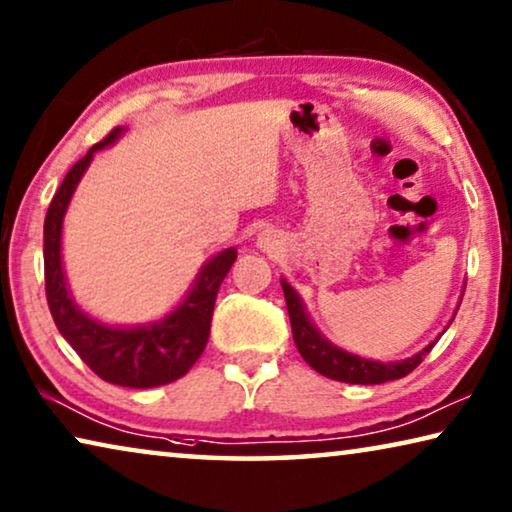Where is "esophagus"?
Listing matches in <instances>:
<instances>
[{"mask_svg":"<svg viewBox=\"0 0 512 512\" xmlns=\"http://www.w3.org/2000/svg\"><path fill=\"white\" fill-rule=\"evenodd\" d=\"M276 246H278L276 234H273V232L259 234V248H264V250H276Z\"/></svg>","mask_w":512,"mask_h":512,"instance_id":"esophagus-1","label":"esophagus"}]
</instances>
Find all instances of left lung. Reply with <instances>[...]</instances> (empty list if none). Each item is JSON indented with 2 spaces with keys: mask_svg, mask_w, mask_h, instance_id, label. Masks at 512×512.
I'll return each mask as SVG.
<instances>
[{
  "mask_svg": "<svg viewBox=\"0 0 512 512\" xmlns=\"http://www.w3.org/2000/svg\"><path fill=\"white\" fill-rule=\"evenodd\" d=\"M282 292H285L296 349H299V354L305 358V363H308L312 370H317L319 375L329 379L345 381V384H384V381L402 379L407 377L409 372H414L418 365L423 363V358L430 354V349L437 345V340H434L432 345H427L423 349V352H418L416 356H411L407 361L400 363L365 361L361 356L342 352V349L331 345L329 340H324L322 335L315 331V326L310 324L308 315H305L299 294H296L285 280H282Z\"/></svg>",
  "mask_w": 512,
  "mask_h": 512,
  "instance_id": "1",
  "label": "left lung"
}]
</instances>
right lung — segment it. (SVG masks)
<instances>
[{
  "mask_svg": "<svg viewBox=\"0 0 512 512\" xmlns=\"http://www.w3.org/2000/svg\"><path fill=\"white\" fill-rule=\"evenodd\" d=\"M121 131L124 128H114L101 142H96L87 156L68 170L52 197L43 225L45 296H48L50 315L59 333L98 377L117 386L154 388L177 381L202 356L211 331L213 303L236 262V250L227 248L209 264H204L186 301L158 324L117 329V326L96 322L78 310L68 294L64 269H61V223H64L73 190L91 163L94 151L112 144Z\"/></svg>",
  "mask_w": 512,
  "mask_h": 512,
  "instance_id": "add662e5",
  "label": "right lung"
}]
</instances>
